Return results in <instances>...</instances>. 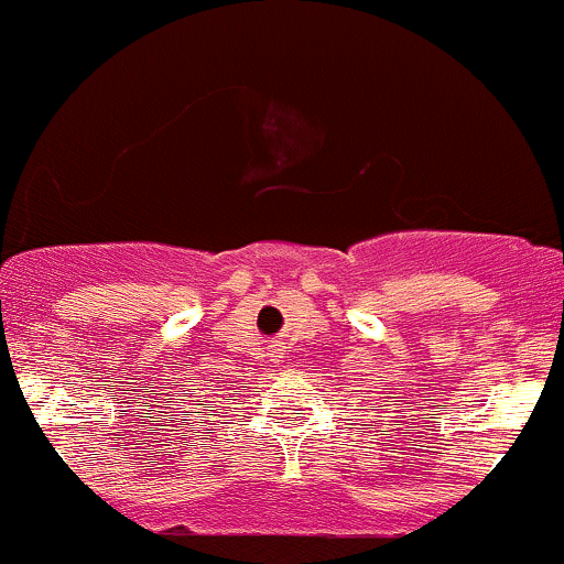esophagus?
Listing matches in <instances>:
<instances>
[{
	"label": "esophagus",
	"instance_id": "1",
	"mask_svg": "<svg viewBox=\"0 0 564 564\" xmlns=\"http://www.w3.org/2000/svg\"><path fill=\"white\" fill-rule=\"evenodd\" d=\"M269 357H271V360H274V362H280V357H284V347H282L280 341L271 344V347H269Z\"/></svg>",
	"mask_w": 564,
	"mask_h": 564
}]
</instances>
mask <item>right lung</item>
Returning a JSON list of instances; mask_svg holds the SVG:
<instances>
[{
  "instance_id": "1",
  "label": "right lung",
  "mask_w": 564,
  "mask_h": 564,
  "mask_svg": "<svg viewBox=\"0 0 564 564\" xmlns=\"http://www.w3.org/2000/svg\"><path fill=\"white\" fill-rule=\"evenodd\" d=\"M177 401L185 409L183 411L185 416H204V420H207V416H217V414H212V411H217V401H212L204 390H183V398H177ZM226 401H231V398H226ZM187 422L193 425V420H187Z\"/></svg>"
}]
</instances>
